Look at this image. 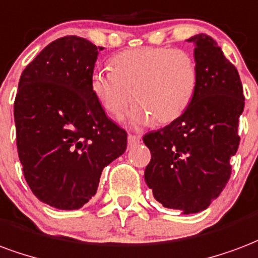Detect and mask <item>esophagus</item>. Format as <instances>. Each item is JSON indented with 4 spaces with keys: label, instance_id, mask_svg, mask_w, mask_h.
I'll use <instances>...</instances> for the list:
<instances>
[{
    "label": "esophagus",
    "instance_id": "34e87169",
    "mask_svg": "<svg viewBox=\"0 0 258 258\" xmlns=\"http://www.w3.org/2000/svg\"><path fill=\"white\" fill-rule=\"evenodd\" d=\"M139 142H141V138H139L138 135L128 134V145H130V146H134V145H138Z\"/></svg>",
    "mask_w": 258,
    "mask_h": 258
}]
</instances>
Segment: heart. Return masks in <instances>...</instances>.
I'll return each mask as SVG.
<instances>
[{
	"label": "heart",
	"instance_id": "obj_1",
	"mask_svg": "<svg viewBox=\"0 0 258 258\" xmlns=\"http://www.w3.org/2000/svg\"><path fill=\"white\" fill-rule=\"evenodd\" d=\"M198 87V67L182 49L141 47L112 58V71L91 74L90 90L106 114L120 119L133 100L134 125L172 123L190 108Z\"/></svg>",
	"mask_w": 258,
	"mask_h": 258
}]
</instances>
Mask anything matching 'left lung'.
Returning <instances> with one entry per match:
<instances>
[{
  "label": "left lung",
  "mask_w": 258,
  "mask_h": 258,
  "mask_svg": "<svg viewBox=\"0 0 258 258\" xmlns=\"http://www.w3.org/2000/svg\"><path fill=\"white\" fill-rule=\"evenodd\" d=\"M198 87L182 117L144 137L152 158L145 180L163 207L184 215L207 209L231 176L245 97L238 71L207 34L194 35Z\"/></svg>",
  "instance_id": "obj_1"
}]
</instances>
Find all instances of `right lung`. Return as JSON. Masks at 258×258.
I'll list each match as a JSON object with an SVG mask.
<instances>
[{
  "instance_id": "1",
  "label": "right lung",
  "mask_w": 258,
  "mask_h": 258,
  "mask_svg": "<svg viewBox=\"0 0 258 258\" xmlns=\"http://www.w3.org/2000/svg\"><path fill=\"white\" fill-rule=\"evenodd\" d=\"M85 38H58L23 71L15 98L17 153L39 201L79 209L94 197L101 173L127 149V133L90 90L98 56Z\"/></svg>"
}]
</instances>
